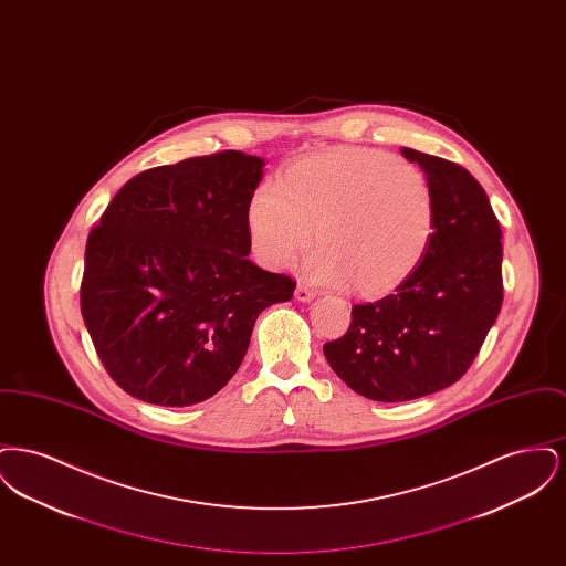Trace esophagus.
Returning <instances> with one entry per match:
<instances>
[{"label": "esophagus", "mask_w": 566, "mask_h": 566, "mask_svg": "<svg viewBox=\"0 0 566 566\" xmlns=\"http://www.w3.org/2000/svg\"><path fill=\"white\" fill-rule=\"evenodd\" d=\"M316 293L312 289H307L305 284H296L295 298L296 301H312Z\"/></svg>", "instance_id": "34e87169"}]
</instances>
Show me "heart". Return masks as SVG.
<instances>
[{
    "instance_id": "1",
    "label": "heart",
    "mask_w": 566,
    "mask_h": 566,
    "mask_svg": "<svg viewBox=\"0 0 566 566\" xmlns=\"http://www.w3.org/2000/svg\"><path fill=\"white\" fill-rule=\"evenodd\" d=\"M259 263L286 270L318 238L310 280L363 296L397 291L418 270L434 235V197L413 163L371 148H337L293 163L263 182L245 210Z\"/></svg>"
}]
</instances>
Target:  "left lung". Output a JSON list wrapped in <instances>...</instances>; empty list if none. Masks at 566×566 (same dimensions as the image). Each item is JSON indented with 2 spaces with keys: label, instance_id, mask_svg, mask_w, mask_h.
<instances>
[{
  "label": "left lung",
  "instance_id": "obj_1",
  "mask_svg": "<svg viewBox=\"0 0 566 566\" xmlns=\"http://www.w3.org/2000/svg\"><path fill=\"white\" fill-rule=\"evenodd\" d=\"M401 155L431 182V245L395 295L354 305L348 333L323 348L354 392L381 403L458 381L503 305V233L482 185L457 163L411 148Z\"/></svg>",
  "mask_w": 566,
  "mask_h": 566
}]
</instances>
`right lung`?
Wrapping results in <instances>:
<instances>
[{
    "instance_id": "add662e5",
    "label": "right lung",
    "mask_w": 566,
    "mask_h": 566,
    "mask_svg": "<svg viewBox=\"0 0 566 566\" xmlns=\"http://www.w3.org/2000/svg\"><path fill=\"white\" fill-rule=\"evenodd\" d=\"M265 161L240 150L146 169L88 233L82 318L135 399L201 403L235 376L259 314L296 282L256 268L245 210Z\"/></svg>"
}]
</instances>
